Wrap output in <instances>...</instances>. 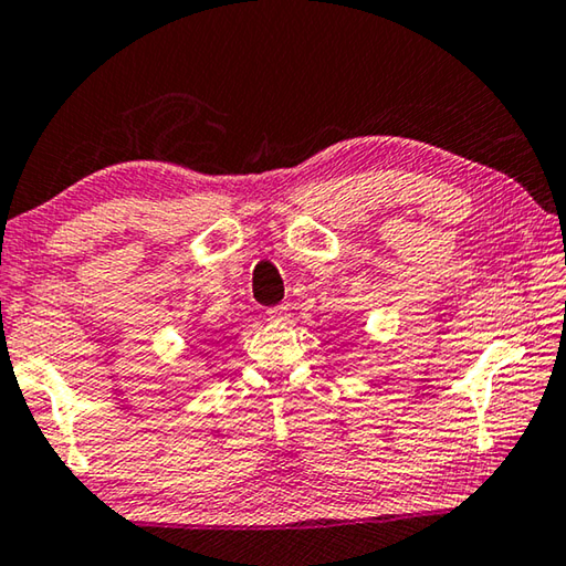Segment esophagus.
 <instances>
[{
    "label": "esophagus",
    "instance_id": "obj_1",
    "mask_svg": "<svg viewBox=\"0 0 566 566\" xmlns=\"http://www.w3.org/2000/svg\"><path fill=\"white\" fill-rule=\"evenodd\" d=\"M268 313V318L271 321H275V323H283V321H289L291 318V311H289V305H271V308L265 311Z\"/></svg>",
    "mask_w": 566,
    "mask_h": 566
}]
</instances>
